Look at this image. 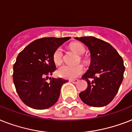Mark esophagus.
Returning <instances> with one entry per match:
<instances>
[{"label":"esophagus","instance_id":"obj_1","mask_svg":"<svg viewBox=\"0 0 132 132\" xmlns=\"http://www.w3.org/2000/svg\"><path fill=\"white\" fill-rule=\"evenodd\" d=\"M79 79H72V80H70V82L75 83V84L77 83H78V82H79Z\"/></svg>","mask_w":132,"mask_h":132}]
</instances>
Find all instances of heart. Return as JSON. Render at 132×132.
Instances as JSON below:
<instances>
[{"label": "heart", "mask_w": 132, "mask_h": 132, "mask_svg": "<svg viewBox=\"0 0 132 132\" xmlns=\"http://www.w3.org/2000/svg\"><path fill=\"white\" fill-rule=\"evenodd\" d=\"M71 49L79 55H83L85 52V48L81 43H75L70 45ZM63 49L62 47L57 48L53 53V61L56 65H59L62 62ZM84 72V67L79 64L77 66H68L63 65L57 70L59 77L64 79H73L81 75Z\"/></svg>", "instance_id": "1"}]
</instances>
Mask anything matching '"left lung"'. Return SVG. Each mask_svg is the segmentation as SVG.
<instances>
[{
  "instance_id": "1",
  "label": "left lung",
  "mask_w": 132,
  "mask_h": 132,
  "mask_svg": "<svg viewBox=\"0 0 132 132\" xmlns=\"http://www.w3.org/2000/svg\"><path fill=\"white\" fill-rule=\"evenodd\" d=\"M88 47L91 64L82 76L87 87L79 94L85 104L94 107L109 104L116 96L123 79V60L112 45L93 36L75 38Z\"/></svg>"
}]
</instances>
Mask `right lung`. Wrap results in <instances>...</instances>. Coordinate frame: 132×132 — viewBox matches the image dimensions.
I'll return each mask as SVG.
<instances>
[{
  "label": "right lung",
  "mask_w": 132,
  "mask_h": 132,
  "mask_svg": "<svg viewBox=\"0 0 132 132\" xmlns=\"http://www.w3.org/2000/svg\"><path fill=\"white\" fill-rule=\"evenodd\" d=\"M70 37H46L34 40L19 53L13 64V79L21 101L34 109H48L57 101L67 80L49 78L56 69L53 53Z\"/></svg>",
  "instance_id": "1"
}]
</instances>
